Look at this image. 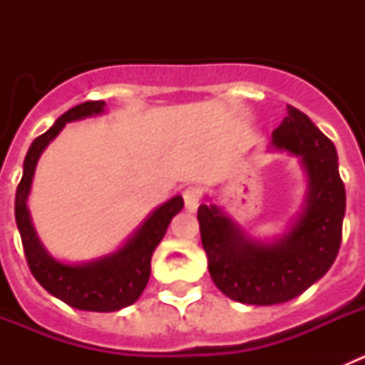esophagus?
<instances>
[{
	"instance_id": "esophagus-1",
	"label": "esophagus",
	"mask_w": 365,
	"mask_h": 365,
	"mask_svg": "<svg viewBox=\"0 0 365 365\" xmlns=\"http://www.w3.org/2000/svg\"><path fill=\"white\" fill-rule=\"evenodd\" d=\"M182 197H185V205H186V210L188 212H195L199 206V199H201V192L199 188L195 186H190L182 192Z\"/></svg>"
}]
</instances>
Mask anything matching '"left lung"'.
I'll return each instance as SVG.
<instances>
[{
    "instance_id": "1",
    "label": "left lung",
    "mask_w": 365,
    "mask_h": 365,
    "mask_svg": "<svg viewBox=\"0 0 365 365\" xmlns=\"http://www.w3.org/2000/svg\"><path fill=\"white\" fill-rule=\"evenodd\" d=\"M272 133V150L296 155L307 173V195L291 228L257 240L217 205L197 210L202 248L215 287L234 302L274 305L296 298L331 269L340 250L346 188L334 144L299 109Z\"/></svg>"
}]
</instances>
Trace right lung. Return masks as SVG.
I'll return each instance as SVG.
<instances>
[{
  "label": "right lung",
  "mask_w": 365,
  "mask_h": 365,
  "mask_svg": "<svg viewBox=\"0 0 365 365\" xmlns=\"http://www.w3.org/2000/svg\"><path fill=\"white\" fill-rule=\"evenodd\" d=\"M104 109L106 102L102 100L74 106L51 125V130L34 138L25 155L24 175L16 190L14 202L16 225L32 276L49 294L56 296L71 307L93 312H113L137 302L150 279L151 256L155 248L163 241L170 221L185 206L180 195L172 197L159 208H155L118 250L98 259L86 263H63L45 250L32 227L27 206L38 160L67 122L96 117L102 115Z\"/></svg>",
  "instance_id": "1"
}]
</instances>
